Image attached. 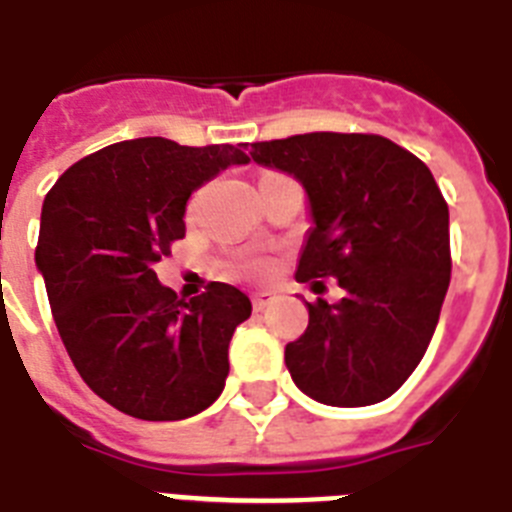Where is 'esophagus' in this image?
<instances>
[{"instance_id":"1","label":"esophagus","mask_w":512,"mask_h":512,"mask_svg":"<svg viewBox=\"0 0 512 512\" xmlns=\"http://www.w3.org/2000/svg\"><path fill=\"white\" fill-rule=\"evenodd\" d=\"M273 299L276 297H273L270 292H257V294H252V307H255L257 313H263L265 307L273 305Z\"/></svg>"}]
</instances>
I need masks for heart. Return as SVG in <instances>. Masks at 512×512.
Instances as JSON below:
<instances>
[{"instance_id": "heart-1", "label": "heart", "mask_w": 512, "mask_h": 512, "mask_svg": "<svg viewBox=\"0 0 512 512\" xmlns=\"http://www.w3.org/2000/svg\"><path fill=\"white\" fill-rule=\"evenodd\" d=\"M255 268H257V265H255Z\"/></svg>"}]
</instances>
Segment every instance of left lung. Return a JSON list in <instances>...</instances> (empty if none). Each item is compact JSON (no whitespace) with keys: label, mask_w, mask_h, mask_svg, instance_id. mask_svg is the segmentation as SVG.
Wrapping results in <instances>:
<instances>
[{"label":"left lung","mask_w":512,"mask_h":512,"mask_svg":"<svg viewBox=\"0 0 512 512\" xmlns=\"http://www.w3.org/2000/svg\"><path fill=\"white\" fill-rule=\"evenodd\" d=\"M249 155L307 194L299 284L344 289L334 305L305 302V334L284 352L294 384L334 407L392 397L426 355L450 286V210L431 170L376 134H299Z\"/></svg>","instance_id":"obj_1"}]
</instances>
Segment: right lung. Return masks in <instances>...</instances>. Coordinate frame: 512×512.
<instances>
[{"instance_id":"obj_1","label":"right lung","mask_w":512,"mask_h":512,"mask_svg":"<svg viewBox=\"0 0 512 512\" xmlns=\"http://www.w3.org/2000/svg\"><path fill=\"white\" fill-rule=\"evenodd\" d=\"M249 157L231 144L118 141L70 165L41 207L36 268L60 339L94 394L141 421H181L223 392L252 302L213 281L189 302L155 263L186 234L191 191Z\"/></svg>"}]
</instances>
